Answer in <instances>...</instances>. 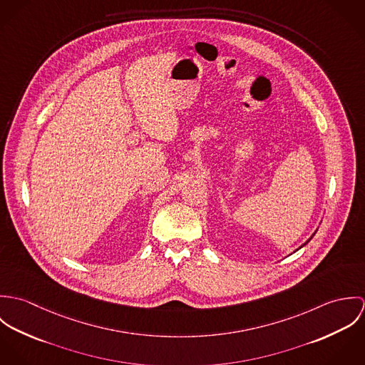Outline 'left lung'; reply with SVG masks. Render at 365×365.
<instances>
[{
	"label": "left lung",
	"instance_id": "obj_1",
	"mask_svg": "<svg viewBox=\"0 0 365 365\" xmlns=\"http://www.w3.org/2000/svg\"><path fill=\"white\" fill-rule=\"evenodd\" d=\"M309 240H311V239H309ZM309 240H308V242H309ZM305 245H307V243H305Z\"/></svg>",
	"mask_w": 365,
	"mask_h": 365
}]
</instances>
